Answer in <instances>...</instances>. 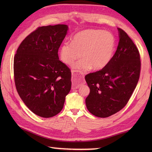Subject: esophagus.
I'll return each instance as SVG.
<instances>
[{
    "mask_svg": "<svg viewBox=\"0 0 152 152\" xmlns=\"http://www.w3.org/2000/svg\"><path fill=\"white\" fill-rule=\"evenodd\" d=\"M83 81V77L77 76L76 74L74 73V71H72V89H76L80 88L82 82Z\"/></svg>",
    "mask_w": 152,
    "mask_h": 152,
    "instance_id": "obj_1",
    "label": "esophagus"
}]
</instances>
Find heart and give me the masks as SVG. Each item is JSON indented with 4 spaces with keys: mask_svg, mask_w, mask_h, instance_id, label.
Segmentation results:
<instances>
[{
    "mask_svg": "<svg viewBox=\"0 0 152 152\" xmlns=\"http://www.w3.org/2000/svg\"><path fill=\"white\" fill-rule=\"evenodd\" d=\"M115 46V38L110 32L87 29L74 35L72 42L61 45L60 58L64 64L71 65L82 55L83 59L73 64L74 70L83 73L92 68L101 70L110 61Z\"/></svg>",
    "mask_w": 152,
    "mask_h": 152,
    "instance_id": "obj_1",
    "label": "heart"
}]
</instances>
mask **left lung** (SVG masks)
I'll return each instance as SVG.
<instances>
[{
	"label": "left lung",
	"mask_w": 152,
	"mask_h": 152,
	"mask_svg": "<svg viewBox=\"0 0 152 152\" xmlns=\"http://www.w3.org/2000/svg\"><path fill=\"white\" fill-rule=\"evenodd\" d=\"M119 43L114 56L101 70L85 77L90 89L87 108L99 118H107L127 104L140 77V54L137 46L121 28H118Z\"/></svg>",
	"instance_id": "left-lung-1"
}]
</instances>
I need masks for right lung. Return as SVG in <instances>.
<instances>
[{
  "instance_id": "add662e5",
  "label": "right lung",
  "mask_w": 152,
  "mask_h": 152,
  "mask_svg": "<svg viewBox=\"0 0 152 152\" xmlns=\"http://www.w3.org/2000/svg\"><path fill=\"white\" fill-rule=\"evenodd\" d=\"M66 25L37 28L23 40L14 59V81L27 108L42 118L62 110L71 89V72L58 56Z\"/></svg>"
}]
</instances>
